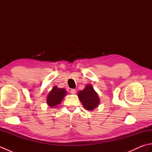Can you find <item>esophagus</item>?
I'll use <instances>...</instances> for the list:
<instances>
[{"mask_svg": "<svg viewBox=\"0 0 152 152\" xmlns=\"http://www.w3.org/2000/svg\"><path fill=\"white\" fill-rule=\"evenodd\" d=\"M70 93H72V94H76V90L75 89H70Z\"/></svg>", "mask_w": 152, "mask_h": 152, "instance_id": "esophagus-1", "label": "esophagus"}]
</instances>
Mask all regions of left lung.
<instances>
[{"label":"left lung","mask_w":152,"mask_h":152,"mask_svg":"<svg viewBox=\"0 0 152 152\" xmlns=\"http://www.w3.org/2000/svg\"><path fill=\"white\" fill-rule=\"evenodd\" d=\"M78 96L84 108L88 110H93L99 104L100 100L91 85L86 86V88L80 91Z\"/></svg>","instance_id":"left-lung-1"}]
</instances>
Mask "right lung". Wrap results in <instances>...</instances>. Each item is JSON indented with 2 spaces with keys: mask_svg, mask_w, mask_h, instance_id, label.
<instances>
[{
  "mask_svg": "<svg viewBox=\"0 0 152 152\" xmlns=\"http://www.w3.org/2000/svg\"><path fill=\"white\" fill-rule=\"evenodd\" d=\"M66 93V90L63 88H58L57 86H54L53 89L48 95L47 103L51 107H55L60 104L64 96Z\"/></svg>",
  "mask_w": 152,
  "mask_h": 152,
  "instance_id": "1",
  "label": "right lung"
}]
</instances>
